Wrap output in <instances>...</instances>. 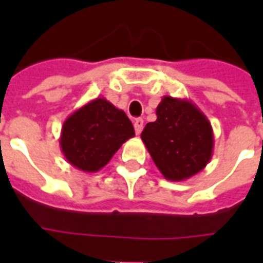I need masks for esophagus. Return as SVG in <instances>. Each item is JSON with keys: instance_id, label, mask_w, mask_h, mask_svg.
Masks as SVG:
<instances>
[{"instance_id": "obj_1", "label": "esophagus", "mask_w": 263, "mask_h": 263, "mask_svg": "<svg viewBox=\"0 0 263 263\" xmlns=\"http://www.w3.org/2000/svg\"><path fill=\"white\" fill-rule=\"evenodd\" d=\"M134 128H135V132H137V135H139V134L142 132V128H143V120H142V118H137V120L134 121Z\"/></svg>"}]
</instances>
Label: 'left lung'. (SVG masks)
I'll list each match as a JSON object with an SVG mask.
<instances>
[{"label": "left lung", "instance_id": "8db88e82", "mask_svg": "<svg viewBox=\"0 0 263 263\" xmlns=\"http://www.w3.org/2000/svg\"><path fill=\"white\" fill-rule=\"evenodd\" d=\"M156 117L141 138L163 177L182 182L203 171L214 148L213 128L203 111L192 100L165 96Z\"/></svg>", "mask_w": 263, "mask_h": 263}]
</instances>
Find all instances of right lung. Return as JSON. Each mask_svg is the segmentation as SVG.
Instances as JSON below:
<instances>
[{
  "instance_id": "obj_1",
  "label": "right lung",
  "mask_w": 263,
  "mask_h": 263,
  "mask_svg": "<svg viewBox=\"0 0 263 263\" xmlns=\"http://www.w3.org/2000/svg\"><path fill=\"white\" fill-rule=\"evenodd\" d=\"M132 137L135 131L125 112L108 100L98 97L66 118L59 142L70 165L94 173L103 169Z\"/></svg>"
}]
</instances>
